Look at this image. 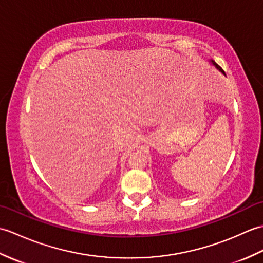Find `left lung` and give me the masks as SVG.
I'll return each mask as SVG.
<instances>
[{
  "label": "left lung",
  "mask_w": 263,
  "mask_h": 263,
  "mask_svg": "<svg viewBox=\"0 0 263 263\" xmlns=\"http://www.w3.org/2000/svg\"><path fill=\"white\" fill-rule=\"evenodd\" d=\"M211 63H212V64H214V65L216 66V68H217L218 70H219V71L221 72V73H224V74H225V72H224V70H222V69L220 68V66H219V65H218V64H217V63L215 62V61H212V60H211Z\"/></svg>",
  "instance_id": "left-lung-1"
}]
</instances>
